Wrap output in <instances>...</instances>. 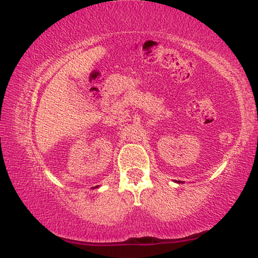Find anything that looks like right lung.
Returning a JSON list of instances; mask_svg holds the SVG:
<instances>
[{
  "label": "right lung",
  "mask_w": 258,
  "mask_h": 258,
  "mask_svg": "<svg viewBox=\"0 0 258 258\" xmlns=\"http://www.w3.org/2000/svg\"><path fill=\"white\" fill-rule=\"evenodd\" d=\"M98 186V185H97ZM97 186H94V188H91V189H95V188H97Z\"/></svg>",
  "instance_id": "add662e5"
}]
</instances>
